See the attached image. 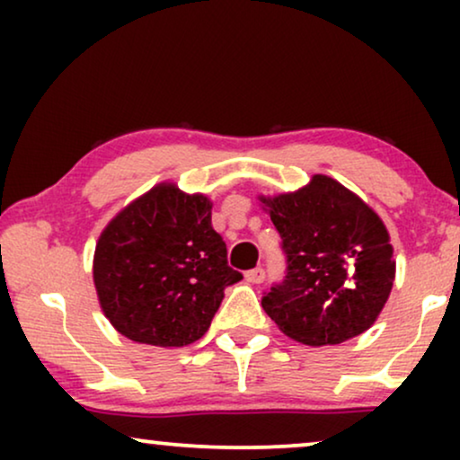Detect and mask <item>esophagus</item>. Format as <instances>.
<instances>
[{
    "label": "esophagus",
    "instance_id": "1",
    "mask_svg": "<svg viewBox=\"0 0 460 460\" xmlns=\"http://www.w3.org/2000/svg\"><path fill=\"white\" fill-rule=\"evenodd\" d=\"M244 279L253 282V285H260V282H263V279H266V272H263V268L257 266L253 270H249V272H244Z\"/></svg>",
    "mask_w": 460,
    "mask_h": 460
}]
</instances>
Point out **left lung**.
Wrapping results in <instances>:
<instances>
[{"label": "left lung", "mask_w": 460, "mask_h": 460, "mask_svg": "<svg viewBox=\"0 0 460 460\" xmlns=\"http://www.w3.org/2000/svg\"><path fill=\"white\" fill-rule=\"evenodd\" d=\"M282 238L287 276L261 305L305 345H335L373 326L392 293L394 249L381 217L329 175L260 199Z\"/></svg>", "instance_id": "8db88e82"}]
</instances>
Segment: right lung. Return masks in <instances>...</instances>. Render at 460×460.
Segmentation results:
<instances>
[{
  "mask_svg": "<svg viewBox=\"0 0 460 460\" xmlns=\"http://www.w3.org/2000/svg\"><path fill=\"white\" fill-rule=\"evenodd\" d=\"M243 279L211 226V200L159 184L98 238L93 285L111 324L131 341L181 348L209 331L224 288Z\"/></svg>",
  "mask_w": 460,
  "mask_h": 460,
  "instance_id": "right-lung-1",
  "label": "right lung"
}]
</instances>
